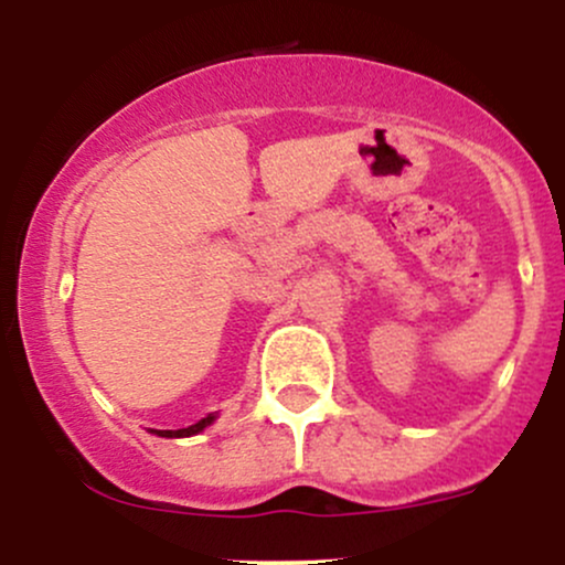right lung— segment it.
<instances>
[{"instance_id":"right-lung-1","label":"right lung","mask_w":565,"mask_h":565,"mask_svg":"<svg viewBox=\"0 0 565 565\" xmlns=\"http://www.w3.org/2000/svg\"><path fill=\"white\" fill-rule=\"evenodd\" d=\"M212 419H215V417H212V414H206V417H201L196 425H188V427H183V430H159V433H157V436H167V438H183V436H196V433H201V430H204V427H206V425H210V423H212Z\"/></svg>"}]
</instances>
